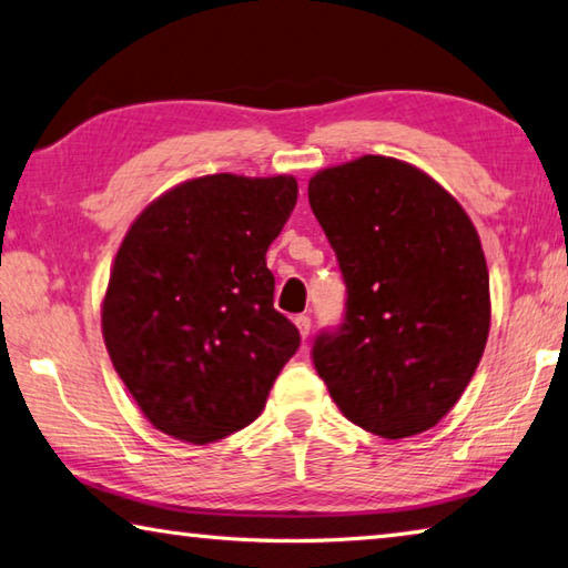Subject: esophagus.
Instances as JSON below:
<instances>
[{"label":"esophagus","mask_w":568,"mask_h":568,"mask_svg":"<svg viewBox=\"0 0 568 568\" xmlns=\"http://www.w3.org/2000/svg\"><path fill=\"white\" fill-rule=\"evenodd\" d=\"M294 324H296V329H300V334H302V339H306V336H310V332H312V320L306 314H296L294 316Z\"/></svg>","instance_id":"34e87169"}]
</instances>
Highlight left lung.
Wrapping results in <instances>:
<instances>
[{
  "label": "left lung",
  "mask_w": 568,
  "mask_h": 568,
  "mask_svg": "<svg viewBox=\"0 0 568 568\" xmlns=\"http://www.w3.org/2000/svg\"><path fill=\"white\" fill-rule=\"evenodd\" d=\"M346 314L314 366L352 424L406 439L439 424L481 362L489 268L469 214L414 164L364 154L310 179Z\"/></svg>",
  "instance_id": "1"
}]
</instances>
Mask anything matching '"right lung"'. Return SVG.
I'll use <instances>...</instances> for the list:
<instances>
[{
	"mask_svg": "<svg viewBox=\"0 0 568 568\" xmlns=\"http://www.w3.org/2000/svg\"><path fill=\"white\" fill-rule=\"evenodd\" d=\"M296 179L206 174L139 214L114 256L102 334L152 426L209 444L262 414L300 332L274 310L266 248L296 204Z\"/></svg>",
	"mask_w": 568,
	"mask_h": 568,
	"instance_id": "1",
	"label": "right lung"
}]
</instances>
